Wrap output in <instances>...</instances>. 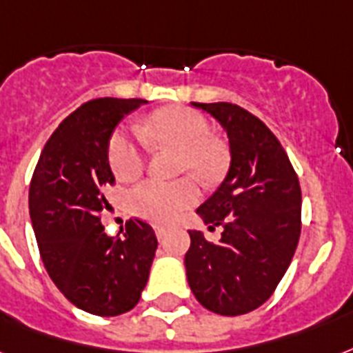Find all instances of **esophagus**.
<instances>
[{"label":"esophagus","mask_w":353,"mask_h":353,"mask_svg":"<svg viewBox=\"0 0 353 353\" xmlns=\"http://www.w3.org/2000/svg\"><path fill=\"white\" fill-rule=\"evenodd\" d=\"M166 228L165 225H155V235H157V239H163V236L166 235Z\"/></svg>","instance_id":"34e87169"}]
</instances>
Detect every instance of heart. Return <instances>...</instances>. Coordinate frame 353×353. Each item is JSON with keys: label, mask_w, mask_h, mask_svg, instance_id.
Returning a JSON list of instances; mask_svg holds the SVG:
<instances>
[{"label": "heart", "mask_w": 353, "mask_h": 353, "mask_svg": "<svg viewBox=\"0 0 353 353\" xmlns=\"http://www.w3.org/2000/svg\"><path fill=\"white\" fill-rule=\"evenodd\" d=\"M139 132L118 129L109 141V163L120 181H133L146 168V142L153 148L179 152V172L190 174L201 185H214L224 177L230 152L212 137L211 125L196 111L185 107L161 109L146 118ZM200 190L192 179L144 181L129 196L131 211L150 222L166 224L194 205Z\"/></svg>", "instance_id": "b5f03b06"}]
</instances>
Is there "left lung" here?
<instances>
[{
  "instance_id": "obj_1",
  "label": "left lung",
  "mask_w": 353,
  "mask_h": 353,
  "mask_svg": "<svg viewBox=\"0 0 353 353\" xmlns=\"http://www.w3.org/2000/svg\"><path fill=\"white\" fill-rule=\"evenodd\" d=\"M192 105L224 128L231 163L224 181L196 211L209 230L222 225L220 242L188 231V287L212 313L246 314L272 296L292 261L302 230V190L287 153L259 118L225 101Z\"/></svg>"
}]
</instances>
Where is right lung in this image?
Masks as SVG:
<instances>
[{"label": "right lung", "instance_id": "add662e5", "mask_svg": "<svg viewBox=\"0 0 353 353\" xmlns=\"http://www.w3.org/2000/svg\"><path fill=\"white\" fill-rule=\"evenodd\" d=\"M146 99L99 98L81 105L55 129L29 187V214L40 257L53 283L75 307L98 316L128 313L148 283L157 236L131 219L109 236L99 212L114 185L109 141L120 120Z\"/></svg>", "mask_w": 353, "mask_h": 353}]
</instances>
